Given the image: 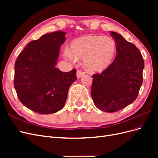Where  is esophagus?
I'll return each instance as SVG.
<instances>
[{"label": "esophagus", "instance_id": "obj_1", "mask_svg": "<svg viewBox=\"0 0 158 158\" xmlns=\"http://www.w3.org/2000/svg\"><path fill=\"white\" fill-rule=\"evenodd\" d=\"M84 74V72H82V70H77V73H76V76H77V78H79L80 77H82V76Z\"/></svg>", "mask_w": 158, "mask_h": 158}]
</instances>
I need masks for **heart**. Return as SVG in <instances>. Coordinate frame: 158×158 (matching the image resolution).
I'll return each instance as SVG.
<instances>
[{
	"label": "heart",
	"instance_id": "1",
	"mask_svg": "<svg viewBox=\"0 0 158 158\" xmlns=\"http://www.w3.org/2000/svg\"><path fill=\"white\" fill-rule=\"evenodd\" d=\"M116 54V44L109 36L87 35L74 40L70 51L65 49L64 56L72 62L82 59L84 68L89 72H99L111 63Z\"/></svg>",
	"mask_w": 158,
	"mask_h": 158
}]
</instances>
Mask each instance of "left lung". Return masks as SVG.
Returning a JSON list of instances; mask_svg holds the SVG:
<instances>
[{
	"mask_svg": "<svg viewBox=\"0 0 158 158\" xmlns=\"http://www.w3.org/2000/svg\"><path fill=\"white\" fill-rule=\"evenodd\" d=\"M110 33L115 41L117 54L106 70L93 75L91 94L99 109L113 113L131 104L138 97L144 63L135 45L117 32Z\"/></svg>",
	"mask_w": 158,
	"mask_h": 158,
	"instance_id": "1",
	"label": "left lung"
}]
</instances>
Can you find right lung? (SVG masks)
<instances>
[{
	"label": "right lung",
	"instance_id": "add662e5",
	"mask_svg": "<svg viewBox=\"0 0 158 158\" xmlns=\"http://www.w3.org/2000/svg\"><path fill=\"white\" fill-rule=\"evenodd\" d=\"M66 33L58 31L30 41L18 55L14 85L20 102L35 113L51 114L63 108L76 69L64 73L55 67Z\"/></svg>",
	"mask_w": 158,
	"mask_h": 158
}]
</instances>
